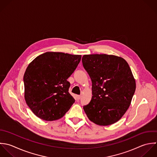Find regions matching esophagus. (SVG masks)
<instances>
[{
  "mask_svg": "<svg viewBox=\"0 0 157 157\" xmlns=\"http://www.w3.org/2000/svg\"><path fill=\"white\" fill-rule=\"evenodd\" d=\"M76 98H77L78 100H80L81 98V95H77V96H76Z\"/></svg>",
  "mask_w": 157,
  "mask_h": 157,
  "instance_id": "obj_1",
  "label": "esophagus"
}]
</instances>
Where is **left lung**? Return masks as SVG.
Here are the masks:
<instances>
[{"label":"left lung","mask_w":157,"mask_h":157,"mask_svg":"<svg viewBox=\"0 0 157 157\" xmlns=\"http://www.w3.org/2000/svg\"><path fill=\"white\" fill-rule=\"evenodd\" d=\"M82 62L92 83L91 101L83 106L87 117L99 125L117 122L128 109L136 90L128 63L107 54L84 55Z\"/></svg>","instance_id":"obj_1"}]
</instances>
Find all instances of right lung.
Returning <instances> with one entry per match:
<instances>
[{"label":"right lung","mask_w":157,"mask_h":157,"mask_svg":"<svg viewBox=\"0 0 157 157\" xmlns=\"http://www.w3.org/2000/svg\"><path fill=\"white\" fill-rule=\"evenodd\" d=\"M81 56L47 52L36 57L24 75L27 105L38 117L48 121L62 117L75 100L68 92L67 79L80 62Z\"/></svg>","instance_id":"obj_1"}]
</instances>
